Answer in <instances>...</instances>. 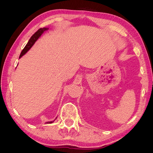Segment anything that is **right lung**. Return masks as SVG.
<instances>
[{
  "mask_svg": "<svg viewBox=\"0 0 153 153\" xmlns=\"http://www.w3.org/2000/svg\"><path fill=\"white\" fill-rule=\"evenodd\" d=\"M48 30V28H47V27H43V28H41L39 30H38V31L36 32L35 33L31 36V38H30V39L29 40L28 43L26 45V46L25 47V48L23 49V50L22 51V52L20 53V55L19 57V59H20L23 55H25L28 51L30 49V48L34 45V44L35 43L36 41L39 39V37L43 34V32H45L46 30ZM55 121V120H54ZM54 121H49V122H47L46 123L47 124H50V123H52Z\"/></svg>",
  "mask_w": 153,
  "mask_h": 153,
  "instance_id": "add662e5",
  "label": "right lung"
}]
</instances>
